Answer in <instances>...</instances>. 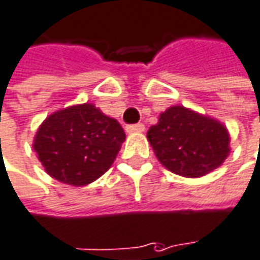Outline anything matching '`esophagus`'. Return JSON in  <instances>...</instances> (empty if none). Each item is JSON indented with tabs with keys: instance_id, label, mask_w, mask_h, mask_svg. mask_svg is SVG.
Instances as JSON below:
<instances>
[{
	"instance_id": "esophagus-1",
	"label": "esophagus",
	"mask_w": 260,
	"mask_h": 260,
	"mask_svg": "<svg viewBox=\"0 0 260 260\" xmlns=\"http://www.w3.org/2000/svg\"><path fill=\"white\" fill-rule=\"evenodd\" d=\"M144 131V125L143 123H135V125H128L126 126V132H143Z\"/></svg>"
}]
</instances>
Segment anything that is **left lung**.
<instances>
[{"mask_svg": "<svg viewBox=\"0 0 260 260\" xmlns=\"http://www.w3.org/2000/svg\"><path fill=\"white\" fill-rule=\"evenodd\" d=\"M147 138L159 162L183 177L208 174L229 153V135L223 125L180 106L162 113Z\"/></svg>", "mask_w": 260, "mask_h": 260, "instance_id": "left-lung-1", "label": "left lung"}]
</instances>
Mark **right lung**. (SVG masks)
<instances>
[{"instance_id":"right-lung-1","label":"right lung","mask_w":260,"mask_h":260,"mask_svg":"<svg viewBox=\"0 0 260 260\" xmlns=\"http://www.w3.org/2000/svg\"><path fill=\"white\" fill-rule=\"evenodd\" d=\"M123 141L117 120L82 104L50 114L37 132L34 150L49 176L84 186L111 167Z\"/></svg>"}]
</instances>
